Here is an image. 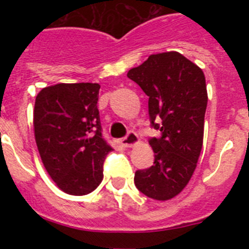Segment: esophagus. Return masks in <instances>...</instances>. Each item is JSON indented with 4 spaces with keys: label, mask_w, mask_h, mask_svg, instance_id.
Returning <instances> with one entry per match:
<instances>
[{
    "label": "esophagus",
    "mask_w": 249,
    "mask_h": 249,
    "mask_svg": "<svg viewBox=\"0 0 249 249\" xmlns=\"http://www.w3.org/2000/svg\"><path fill=\"white\" fill-rule=\"evenodd\" d=\"M137 142H138V136H137V133L133 131H129L128 133H127L126 137H123L122 140H121V144L124 147L135 146Z\"/></svg>",
    "instance_id": "1"
}]
</instances>
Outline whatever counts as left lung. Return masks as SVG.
Listing matches in <instances>:
<instances>
[{"label": "left lung", "instance_id": "left-lung-1", "mask_svg": "<svg viewBox=\"0 0 249 249\" xmlns=\"http://www.w3.org/2000/svg\"><path fill=\"white\" fill-rule=\"evenodd\" d=\"M127 77L148 96L151 126L160 131L149 140L153 166L136 171L135 184L149 198L167 201L190 182L201 155L208 101L204 73L172 51L151 54Z\"/></svg>", "mask_w": 249, "mask_h": 249}]
</instances>
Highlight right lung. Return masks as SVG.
I'll return each mask as SVG.
<instances>
[{
    "mask_svg": "<svg viewBox=\"0 0 249 249\" xmlns=\"http://www.w3.org/2000/svg\"><path fill=\"white\" fill-rule=\"evenodd\" d=\"M98 92V83H58L41 89L35 102L39 156L57 187L68 195L96 190L112 151L102 137Z\"/></svg>",
    "mask_w": 249,
    "mask_h": 249,
    "instance_id": "right-lung-1",
    "label": "right lung"
}]
</instances>
